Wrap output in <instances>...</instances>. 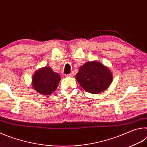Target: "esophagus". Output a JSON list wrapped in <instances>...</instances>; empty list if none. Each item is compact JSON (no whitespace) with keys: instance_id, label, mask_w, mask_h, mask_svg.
Segmentation results:
<instances>
[{"instance_id":"34e87169","label":"esophagus","mask_w":147,"mask_h":147,"mask_svg":"<svg viewBox=\"0 0 147 147\" xmlns=\"http://www.w3.org/2000/svg\"><path fill=\"white\" fill-rule=\"evenodd\" d=\"M66 76H69V77H73V76H74V73H73V72H72V73H71L70 74H67Z\"/></svg>"}]
</instances>
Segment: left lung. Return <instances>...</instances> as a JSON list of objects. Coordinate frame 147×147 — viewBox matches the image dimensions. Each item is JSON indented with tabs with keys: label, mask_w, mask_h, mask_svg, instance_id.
I'll return each instance as SVG.
<instances>
[{
	"label": "left lung",
	"mask_w": 147,
	"mask_h": 147,
	"mask_svg": "<svg viewBox=\"0 0 147 147\" xmlns=\"http://www.w3.org/2000/svg\"><path fill=\"white\" fill-rule=\"evenodd\" d=\"M112 74L108 67L97 61H88L80 67L76 79L86 91L98 94L105 91L112 82Z\"/></svg>",
	"instance_id": "left-lung-1"
}]
</instances>
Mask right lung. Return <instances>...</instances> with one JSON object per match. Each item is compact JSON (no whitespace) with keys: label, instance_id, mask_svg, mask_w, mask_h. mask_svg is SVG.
<instances>
[{"label":"right lung","instance_id":"obj_1","mask_svg":"<svg viewBox=\"0 0 147 147\" xmlns=\"http://www.w3.org/2000/svg\"><path fill=\"white\" fill-rule=\"evenodd\" d=\"M61 77L49 67L38 69L34 74L32 85L35 90L43 95H48L56 90Z\"/></svg>","mask_w":147,"mask_h":147}]
</instances>
